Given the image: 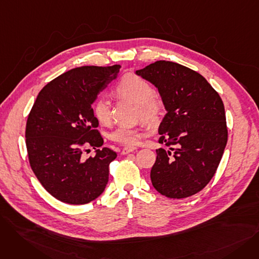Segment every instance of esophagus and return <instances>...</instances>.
<instances>
[{
	"instance_id": "1",
	"label": "esophagus",
	"mask_w": 259,
	"mask_h": 259,
	"mask_svg": "<svg viewBox=\"0 0 259 259\" xmlns=\"http://www.w3.org/2000/svg\"><path fill=\"white\" fill-rule=\"evenodd\" d=\"M133 151H137V148H134V147H126V148H124L121 150V154H128V153H130V152H133Z\"/></svg>"
}]
</instances>
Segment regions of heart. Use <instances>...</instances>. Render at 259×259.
Returning a JSON list of instances; mask_svg holds the SVG:
<instances>
[{"label":"heart","mask_w":259,"mask_h":259,"mask_svg":"<svg viewBox=\"0 0 259 259\" xmlns=\"http://www.w3.org/2000/svg\"><path fill=\"white\" fill-rule=\"evenodd\" d=\"M115 92L119 98L129 100L138 106L139 116L144 121L150 125H155L159 121L164 110V103L146 79L135 74H127L119 80ZM92 113L100 124H109L111 119L110 103L105 98L98 99L92 105ZM142 137L141 130L126 126L117 127L110 135L113 142L128 147L139 144Z\"/></svg>","instance_id":"b5f03b06"}]
</instances>
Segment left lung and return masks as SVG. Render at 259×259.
<instances>
[{
	"label": "left lung",
	"mask_w": 259,
	"mask_h": 259,
	"mask_svg": "<svg viewBox=\"0 0 259 259\" xmlns=\"http://www.w3.org/2000/svg\"><path fill=\"white\" fill-rule=\"evenodd\" d=\"M135 73L157 88L167 111L158 142L170 148L156 150L152 185L169 198L194 195L214 176L227 145L220 94L201 74L178 63L157 61Z\"/></svg>",
	"instance_id": "obj_1"
}]
</instances>
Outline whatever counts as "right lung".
<instances>
[{"mask_svg": "<svg viewBox=\"0 0 259 259\" xmlns=\"http://www.w3.org/2000/svg\"><path fill=\"white\" fill-rule=\"evenodd\" d=\"M119 65L83 66L52 79L37 94L26 124V147L38 182L57 199L84 205L98 198L116 153L97 149L85 158L83 146L102 147L92 104L116 78Z\"/></svg>", "mask_w": 259, "mask_h": 259, "instance_id": "add662e5", "label": "right lung"}]
</instances>
